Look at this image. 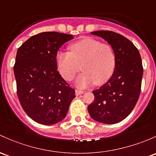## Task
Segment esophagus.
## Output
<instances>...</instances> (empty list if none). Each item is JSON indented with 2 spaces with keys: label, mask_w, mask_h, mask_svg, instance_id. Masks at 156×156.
<instances>
[{
  "label": "esophagus",
  "mask_w": 156,
  "mask_h": 156,
  "mask_svg": "<svg viewBox=\"0 0 156 156\" xmlns=\"http://www.w3.org/2000/svg\"><path fill=\"white\" fill-rule=\"evenodd\" d=\"M83 93H84V91H82V90H75V95H79Z\"/></svg>",
  "instance_id": "esophagus-1"
}]
</instances>
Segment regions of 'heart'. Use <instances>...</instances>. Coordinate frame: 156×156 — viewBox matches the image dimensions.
I'll return each instance as SVG.
<instances>
[{
	"mask_svg": "<svg viewBox=\"0 0 156 156\" xmlns=\"http://www.w3.org/2000/svg\"><path fill=\"white\" fill-rule=\"evenodd\" d=\"M70 52H58L56 61L61 75L71 81L81 69L75 83L85 88L95 83L102 85L111 78L115 66V53L109 44H101L90 37L69 46Z\"/></svg>",
	"mask_w": 156,
	"mask_h": 156,
	"instance_id": "1",
	"label": "heart"
}]
</instances>
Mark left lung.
Segmentation results:
<instances>
[{"label":"left lung","instance_id":"obj_1","mask_svg":"<svg viewBox=\"0 0 156 156\" xmlns=\"http://www.w3.org/2000/svg\"><path fill=\"white\" fill-rule=\"evenodd\" d=\"M91 34L110 44L116 60L109 81L92 91L95 99L88 106V112L98 122L116 124L130 114L138 100L143 76L141 58L134 44L119 33L101 30Z\"/></svg>","mask_w":156,"mask_h":156}]
</instances>
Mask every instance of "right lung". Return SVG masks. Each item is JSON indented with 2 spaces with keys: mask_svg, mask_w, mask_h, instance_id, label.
<instances>
[{
  "mask_svg": "<svg viewBox=\"0 0 156 156\" xmlns=\"http://www.w3.org/2000/svg\"><path fill=\"white\" fill-rule=\"evenodd\" d=\"M73 39L71 35L45 32L33 35L18 49L14 73L22 108L32 120L44 125L66 117L75 90L58 71L60 47Z\"/></svg>",
  "mask_w": 156,
  "mask_h": 156,
  "instance_id": "add662e5",
  "label": "right lung"
}]
</instances>
